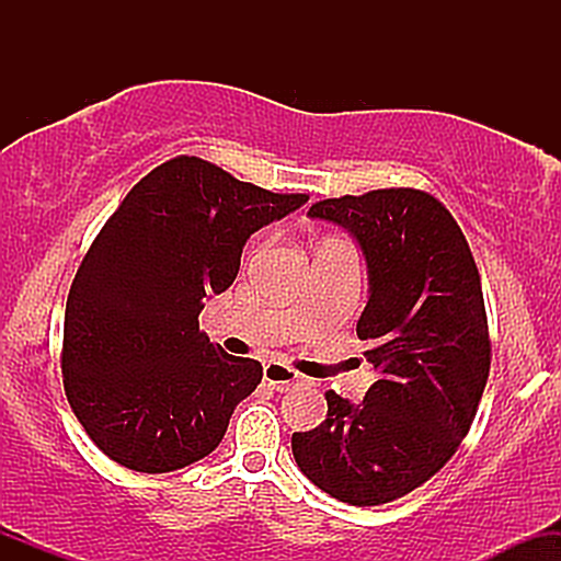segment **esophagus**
I'll return each mask as SVG.
<instances>
[{
	"instance_id": "1",
	"label": "esophagus",
	"mask_w": 561,
	"mask_h": 561,
	"mask_svg": "<svg viewBox=\"0 0 561 561\" xmlns=\"http://www.w3.org/2000/svg\"><path fill=\"white\" fill-rule=\"evenodd\" d=\"M263 379H266L268 385L276 392H285L293 388V385L300 382V375L295 369H289V366L279 364V362H268L266 366H263Z\"/></svg>"
}]
</instances>
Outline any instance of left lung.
<instances>
[{
  "label": "left lung",
  "mask_w": 561,
  "mask_h": 561,
  "mask_svg": "<svg viewBox=\"0 0 561 561\" xmlns=\"http://www.w3.org/2000/svg\"><path fill=\"white\" fill-rule=\"evenodd\" d=\"M356 237L369 300L356 324L377 382L362 403L327 392V420L293 435L300 472L332 499L377 506L427 482L465 440L491 371L480 272L459 224L422 190L313 203Z\"/></svg>",
  "instance_id": "1"
}]
</instances>
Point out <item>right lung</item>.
Segmentation results:
<instances>
[{"instance_id":"add662e5","label":"right lung","mask_w":561,"mask_h":561,"mask_svg":"<svg viewBox=\"0 0 561 561\" xmlns=\"http://www.w3.org/2000/svg\"><path fill=\"white\" fill-rule=\"evenodd\" d=\"M308 195H276L203 158L165 160L134 184L68 293L62 382L76 420L121 467L160 474L208 456L263 366L199 332L253 231Z\"/></svg>"}]
</instances>
